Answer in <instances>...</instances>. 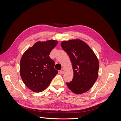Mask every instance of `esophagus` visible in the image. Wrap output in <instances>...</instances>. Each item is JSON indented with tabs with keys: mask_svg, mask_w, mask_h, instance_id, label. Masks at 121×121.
Masks as SVG:
<instances>
[{
	"mask_svg": "<svg viewBox=\"0 0 121 121\" xmlns=\"http://www.w3.org/2000/svg\"><path fill=\"white\" fill-rule=\"evenodd\" d=\"M65 72V69L64 68H62L61 70L60 71V74H64Z\"/></svg>",
	"mask_w": 121,
	"mask_h": 121,
	"instance_id": "34e87169",
	"label": "esophagus"
}]
</instances>
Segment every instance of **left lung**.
I'll return each mask as SVG.
<instances>
[{
	"label": "left lung",
	"mask_w": 121,
	"mask_h": 121,
	"mask_svg": "<svg viewBox=\"0 0 121 121\" xmlns=\"http://www.w3.org/2000/svg\"><path fill=\"white\" fill-rule=\"evenodd\" d=\"M61 46L69 56L74 77L67 86L73 92L81 94L93 86L98 76V60L86 43L79 39L63 41Z\"/></svg>",
	"instance_id": "1"
}]
</instances>
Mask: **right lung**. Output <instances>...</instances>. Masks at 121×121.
Wrapping results in <instances>:
<instances>
[{
    "instance_id": "obj_1",
    "label": "right lung",
    "mask_w": 121,
    "mask_h": 121,
    "mask_svg": "<svg viewBox=\"0 0 121 121\" xmlns=\"http://www.w3.org/2000/svg\"><path fill=\"white\" fill-rule=\"evenodd\" d=\"M57 40L38 41L26 50L21 57L20 73L24 83L29 89L40 92L49 86L58 71L49 54L57 44Z\"/></svg>"
}]
</instances>
